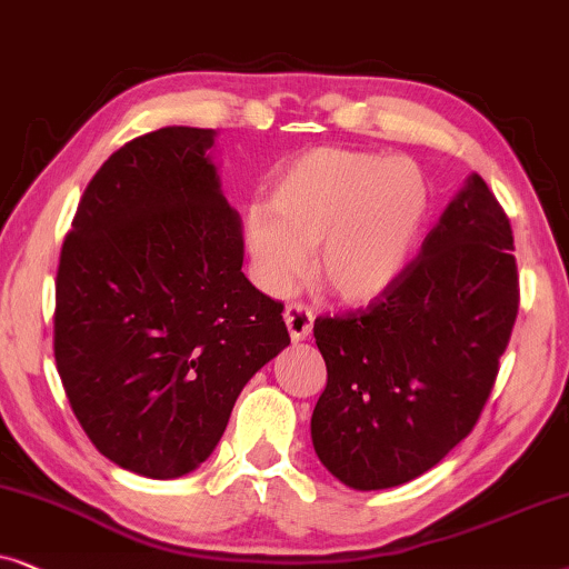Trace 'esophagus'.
Wrapping results in <instances>:
<instances>
[{"mask_svg": "<svg viewBox=\"0 0 569 569\" xmlns=\"http://www.w3.org/2000/svg\"><path fill=\"white\" fill-rule=\"evenodd\" d=\"M283 320L286 328H289L291 340H305L309 338V332H312L315 312L307 305H301V301H291V305L286 307Z\"/></svg>", "mask_w": 569, "mask_h": 569, "instance_id": "esophagus-1", "label": "esophagus"}]
</instances>
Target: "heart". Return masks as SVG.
Segmentation results:
<instances>
[{"label": "heart", "mask_w": 569, "mask_h": 569, "mask_svg": "<svg viewBox=\"0 0 569 569\" xmlns=\"http://www.w3.org/2000/svg\"><path fill=\"white\" fill-rule=\"evenodd\" d=\"M429 179L411 158L315 148L276 173L270 210L247 216V249L264 291L280 293L317 247V278L361 305L396 283L429 216Z\"/></svg>", "instance_id": "1"}]
</instances>
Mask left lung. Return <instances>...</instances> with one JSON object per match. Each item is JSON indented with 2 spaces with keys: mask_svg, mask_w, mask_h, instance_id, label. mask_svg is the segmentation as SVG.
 <instances>
[{
  "mask_svg": "<svg viewBox=\"0 0 569 569\" xmlns=\"http://www.w3.org/2000/svg\"><path fill=\"white\" fill-rule=\"evenodd\" d=\"M518 307L510 218L473 173L388 291L315 320L322 466L361 491L435 468L479 421Z\"/></svg>",
  "mask_w": 569,
  "mask_h": 569,
  "instance_id": "1",
  "label": "left lung"
}]
</instances>
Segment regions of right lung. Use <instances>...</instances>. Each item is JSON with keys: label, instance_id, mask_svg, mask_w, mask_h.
<instances>
[{"label": "right lung", "instance_id": "1", "mask_svg": "<svg viewBox=\"0 0 569 569\" xmlns=\"http://www.w3.org/2000/svg\"><path fill=\"white\" fill-rule=\"evenodd\" d=\"M213 130L163 127L109 156L57 270L54 359L96 450L148 479L208 460L239 392L291 343L249 283Z\"/></svg>", "mask_w": 569, "mask_h": 569}]
</instances>
